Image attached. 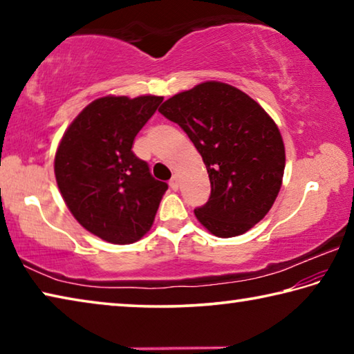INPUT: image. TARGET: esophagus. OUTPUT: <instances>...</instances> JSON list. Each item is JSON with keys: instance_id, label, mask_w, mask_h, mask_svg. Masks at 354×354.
Masks as SVG:
<instances>
[{"instance_id": "obj_1", "label": "esophagus", "mask_w": 354, "mask_h": 354, "mask_svg": "<svg viewBox=\"0 0 354 354\" xmlns=\"http://www.w3.org/2000/svg\"><path fill=\"white\" fill-rule=\"evenodd\" d=\"M170 187H171L173 190H178V187H179V179H178L176 175L171 176V179H170Z\"/></svg>"}]
</instances>
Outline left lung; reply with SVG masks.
<instances>
[{
  "label": "left lung",
  "instance_id": "obj_1",
  "mask_svg": "<svg viewBox=\"0 0 354 354\" xmlns=\"http://www.w3.org/2000/svg\"><path fill=\"white\" fill-rule=\"evenodd\" d=\"M159 112L178 123L201 154L211 196L195 209L217 237H234L266 217L281 189L283 137L268 113L239 88L207 81L167 100Z\"/></svg>",
  "mask_w": 354,
  "mask_h": 354
}]
</instances>
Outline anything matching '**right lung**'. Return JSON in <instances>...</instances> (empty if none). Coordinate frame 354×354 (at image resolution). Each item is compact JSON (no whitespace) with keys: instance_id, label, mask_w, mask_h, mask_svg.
<instances>
[{"instance_id":"obj_1","label":"right lung","mask_w":354,"mask_h":354,"mask_svg":"<svg viewBox=\"0 0 354 354\" xmlns=\"http://www.w3.org/2000/svg\"><path fill=\"white\" fill-rule=\"evenodd\" d=\"M162 100H95L57 148L55 173L65 205L80 225L106 242L127 245L145 236L169 189L133 151L136 136Z\"/></svg>"}]
</instances>
